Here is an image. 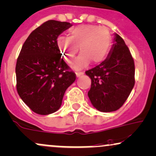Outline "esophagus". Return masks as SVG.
<instances>
[{
  "label": "esophagus",
  "instance_id": "obj_1",
  "mask_svg": "<svg viewBox=\"0 0 156 156\" xmlns=\"http://www.w3.org/2000/svg\"><path fill=\"white\" fill-rule=\"evenodd\" d=\"M75 74H76L77 77H80V76H81L82 75H83V72H76V73H75Z\"/></svg>",
  "mask_w": 156,
  "mask_h": 156
}]
</instances>
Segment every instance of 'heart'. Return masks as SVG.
<instances>
[{"label":"heart","instance_id":"heart-1","mask_svg":"<svg viewBox=\"0 0 156 156\" xmlns=\"http://www.w3.org/2000/svg\"><path fill=\"white\" fill-rule=\"evenodd\" d=\"M57 44L63 57L72 62L78 52L81 55L75 61V68L86 66L91 61L99 64L107 58L112 45V37L107 29L97 26L84 25L76 27L70 32V39L59 36Z\"/></svg>","mask_w":156,"mask_h":156}]
</instances>
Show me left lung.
I'll list each match as a JSON object with an SVG mask.
<instances>
[{
	"label": "left lung",
	"instance_id": "obj_1",
	"mask_svg": "<svg viewBox=\"0 0 156 156\" xmlns=\"http://www.w3.org/2000/svg\"><path fill=\"white\" fill-rule=\"evenodd\" d=\"M86 75L91 78L88 96L95 109L113 112L124 104L135 84V64L122 37L115 33L107 58Z\"/></svg>",
	"mask_w": 156,
	"mask_h": 156
}]
</instances>
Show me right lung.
Instances as JSON below:
<instances>
[{
	"mask_svg": "<svg viewBox=\"0 0 156 156\" xmlns=\"http://www.w3.org/2000/svg\"><path fill=\"white\" fill-rule=\"evenodd\" d=\"M49 20L32 31L23 44L15 67L17 91L35 113L49 115L61 107L66 89L75 81L61 58L58 37L72 27Z\"/></svg>",
	"mask_w": 156,
	"mask_h": 156,
	"instance_id": "add662e5",
	"label": "right lung"
}]
</instances>
